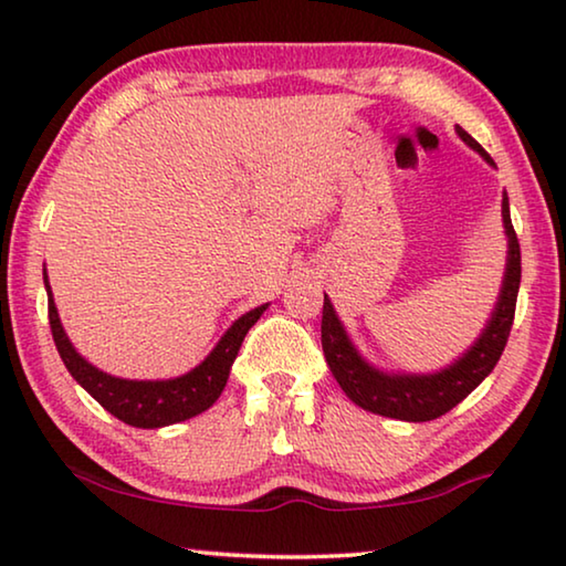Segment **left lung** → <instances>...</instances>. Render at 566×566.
Masks as SVG:
<instances>
[{
    "label": "left lung",
    "mask_w": 566,
    "mask_h": 566,
    "mask_svg": "<svg viewBox=\"0 0 566 566\" xmlns=\"http://www.w3.org/2000/svg\"><path fill=\"white\" fill-rule=\"evenodd\" d=\"M458 137L470 149H475L488 165L495 167L491 155L478 145L462 126H454ZM503 233H505V269L499 290V300L485 319V327L475 337L465 353H460L450 366L429 374H411V370H389L381 368L358 350L353 337L345 331L343 319L337 317L331 297L325 294L323 302V350L331 366L335 381L353 403L360 409L374 411V415L401 419V421H429L450 411L475 391L485 376L499 364L501 353L509 340L513 312H516V297L521 284V249L516 231L511 223L509 196L503 192L501 202Z\"/></svg>",
    "instance_id": "left-lung-1"
}]
</instances>
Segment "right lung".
Returning a JSON list of instances; mask_svg holds the SVG:
<instances>
[{"mask_svg":"<svg viewBox=\"0 0 566 566\" xmlns=\"http://www.w3.org/2000/svg\"><path fill=\"white\" fill-rule=\"evenodd\" d=\"M42 282H45L48 292L50 331H53L55 348L61 353L67 374L94 396L108 415L122 419L124 424L139 429L170 427L177 424V421L198 417L206 409L213 407L218 396L226 389V381H229L231 366L235 356H239L243 337H247L251 325H254L269 307L266 302V305L249 310L247 315L235 319L229 331L221 335V340L213 345V350H210L196 368H190L188 374L175 378H149V381H139V378H122L106 374V370L96 368L91 360H86L78 350H75V345L71 343V337H67L61 323V315H57L55 297L48 280V269H42Z\"/></svg>","mask_w":566,"mask_h":566,"instance_id":"right-lung-1","label":"right lung"}]
</instances>
